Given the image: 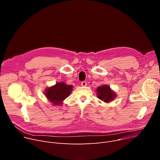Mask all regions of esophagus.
<instances>
[{"mask_svg":"<svg viewBox=\"0 0 160 160\" xmlns=\"http://www.w3.org/2000/svg\"><path fill=\"white\" fill-rule=\"evenodd\" d=\"M81 85H82V87H85V86H87V82H85V81L82 82V83H81Z\"/></svg>","mask_w":160,"mask_h":160,"instance_id":"esophagus-1","label":"esophagus"}]
</instances>
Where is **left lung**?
<instances>
[{"label":"left lung","instance_id":"left-lung-1","mask_svg":"<svg viewBox=\"0 0 160 160\" xmlns=\"http://www.w3.org/2000/svg\"><path fill=\"white\" fill-rule=\"evenodd\" d=\"M97 90L98 97L99 99L104 101L105 102H110L112 101L116 96L115 92H113L108 85H103L98 87Z\"/></svg>","mask_w":160,"mask_h":160}]
</instances>
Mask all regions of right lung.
I'll return each mask as SVG.
<instances>
[{
  "label": "right lung",
  "instance_id": "obj_1",
  "mask_svg": "<svg viewBox=\"0 0 160 160\" xmlns=\"http://www.w3.org/2000/svg\"><path fill=\"white\" fill-rule=\"evenodd\" d=\"M72 86L68 85L63 82L57 83L54 86L47 89L45 96L53 105H59L72 91Z\"/></svg>",
  "mask_w": 160,
  "mask_h": 160
}]
</instances>
